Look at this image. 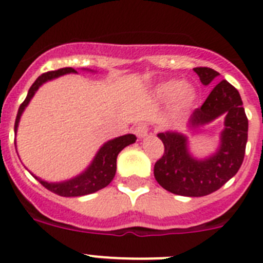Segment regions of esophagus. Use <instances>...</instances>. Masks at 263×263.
I'll list each match as a JSON object with an SVG mask.
<instances>
[{"label": "esophagus", "mask_w": 263, "mask_h": 263, "mask_svg": "<svg viewBox=\"0 0 263 263\" xmlns=\"http://www.w3.org/2000/svg\"><path fill=\"white\" fill-rule=\"evenodd\" d=\"M148 125L147 124H139L138 126L136 127V134L138 138H145L148 134Z\"/></svg>", "instance_id": "obj_1"}]
</instances>
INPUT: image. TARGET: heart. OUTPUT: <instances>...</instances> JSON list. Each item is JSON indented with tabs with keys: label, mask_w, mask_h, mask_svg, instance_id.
Returning <instances> with one entry per match:
<instances>
[{
	"label": "heart",
	"mask_w": 263,
	"mask_h": 263,
	"mask_svg": "<svg viewBox=\"0 0 263 263\" xmlns=\"http://www.w3.org/2000/svg\"><path fill=\"white\" fill-rule=\"evenodd\" d=\"M155 99L162 103L175 101L178 106H190L194 103L195 93L194 88L184 85V83L179 80H168L160 83L154 89Z\"/></svg>",
	"instance_id": "b5f03b06"
}]
</instances>
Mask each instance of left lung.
<instances>
[{
  "instance_id": "obj_1",
  "label": "left lung",
  "mask_w": 263,
  "mask_h": 263,
  "mask_svg": "<svg viewBox=\"0 0 263 263\" xmlns=\"http://www.w3.org/2000/svg\"><path fill=\"white\" fill-rule=\"evenodd\" d=\"M204 85H210L220 73L208 67L194 68ZM225 116L220 146L204 159L192 157L187 136L164 132L158 137L164 145L163 157L154 166L155 180L164 190L182 196L199 197L217 191L240 170L248 142V118L238 90L221 80L211 90L200 108L195 109L188 127L203 126Z\"/></svg>"
}]
</instances>
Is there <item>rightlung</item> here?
I'll return each instance as SVG.
<instances>
[{"instance_id": "obj_1", "label": "right lung", "mask_w": 263, "mask_h": 263, "mask_svg": "<svg viewBox=\"0 0 263 263\" xmlns=\"http://www.w3.org/2000/svg\"><path fill=\"white\" fill-rule=\"evenodd\" d=\"M67 73H76V71L71 67H66V68H60L58 71H50L46 72L43 75L39 76L34 84L30 87L29 93H27L26 99L21 104L20 109H18L17 118H15V125H14V133L17 134L18 124H20L21 116H22L23 110L29 105L30 100L34 97L36 90L39 89L42 84H45L46 81L53 80V79L59 78V76L67 75ZM137 137L134 134H126V136L117 137L115 139H110L108 142L104 143L97 154L95 155L93 160L90 162L89 166L85 168L81 174H79L75 178L69 179V180H64V182H46L43 179L38 178L34 174H31L34 178L41 183L45 188H47L48 191L53 192V194L59 195V196L71 197V196H84V195L93 194V192L99 191L101 188L106 187L109 183L113 180L116 175V170H117V155L122 148L126 146L132 145L136 142ZM17 150V146H15Z\"/></svg>"}]
</instances>
